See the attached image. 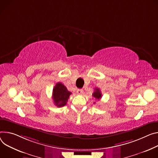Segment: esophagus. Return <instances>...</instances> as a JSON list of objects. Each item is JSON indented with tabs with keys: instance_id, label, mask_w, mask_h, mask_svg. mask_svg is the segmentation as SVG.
<instances>
[{
	"instance_id": "1",
	"label": "esophagus",
	"mask_w": 158,
	"mask_h": 158,
	"mask_svg": "<svg viewBox=\"0 0 158 158\" xmlns=\"http://www.w3.org/2000/svg\"><path fill=\"white\" fill-rule=\"evenodd\" d=\"M83 92H84V91L82 89H77L76 91L77 94H83Z\"/></svg>"
}]
</instances>
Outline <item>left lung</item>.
Instances as JSON below:
<instances>
[{"label":"left lung","instance_id":"obj_1","mask_svg":"<svg viewBox=\"0 0 158 158\" xmlns=\"http://www.w3.org/2000/svg\"><path fill=\"white\" fill-rule=\"evenodd\" d=\"M93 96L96 99H98V100L100 98H102V93H101V91H100V90L98 88H96L95 89V91L93 93Z\"/></svg>","mask_w":158,"mask_h":158}]
</instances>
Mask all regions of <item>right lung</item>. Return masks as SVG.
I'll use <instances>...</instances> for the list:
<instances>
[{
  "instance_id": "add662e5",
  "label": "right lung",
  "mask_w": 158,
  "mask_h": 158,
  "mask_svg": "<svg viewBox=\"0 0 158 158\" xmlns=\"http://www.w3.org/2000/svg\"><path fill=\"white\" fill-rule=\"evenodd\" d=\"M71 93L61 82L56 83L53 89L52 98L54 104L57 107H62L67 104Z\"/></svg>"
}]
</instances>
